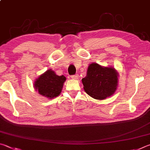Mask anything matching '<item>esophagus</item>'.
<instances>
[{"label":"esophagus","mask_w":150,"mask_h":150,"mask_svg":"<svg viewBox=\"0 0 150 150\" xmlns=\"http://www.w3.org/2000/svg\"><path fill=\"white\" fill-rule=\"evenodd\" d=\"M78 76H78V74H75V75H72L70 77L73 80H76L78 78Z\"/></svg>","instance_id":"esophagus-1"}]
</instances>
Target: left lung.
Wrapping results in <instances>:
<instances>
[{
    "mask_svg": "<svg viewBox=\"0 0 150 150\" xmlns=\"http://www.w3.org/2000/svg\"><path fill=\"white\" fill-rule=\"evenodd\" d=\"M118 73L115 68L102 67L97 63L89 66L87 75L82 78L83 89L96 99H104L112 96L117 89Z\"/></svg>",
    "mask_w": 150,
    "mask_h": 150,
    "instance_id": "obj_1",
    "label": "left lung"
}]
</instances>
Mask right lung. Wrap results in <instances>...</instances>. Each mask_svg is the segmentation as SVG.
<instances>
[{
  "label": "right lung",
  "mask_w": 150,
  "mask_h": 150,
  "mask_svg": "<svg viewBox=\"0 0 150 150\" xmlns=\"http://www.w3.org/2000/svg\"><path fill=\"white\" fill-rule=\"evenodd\" d=\"M66 77L63 75L59 76L54 71L49 70L38 78L34 83V87L41 96L52 99L61 92Z\"/></svg>",
  "instance_id": "obj_1"
}]
</instances>
